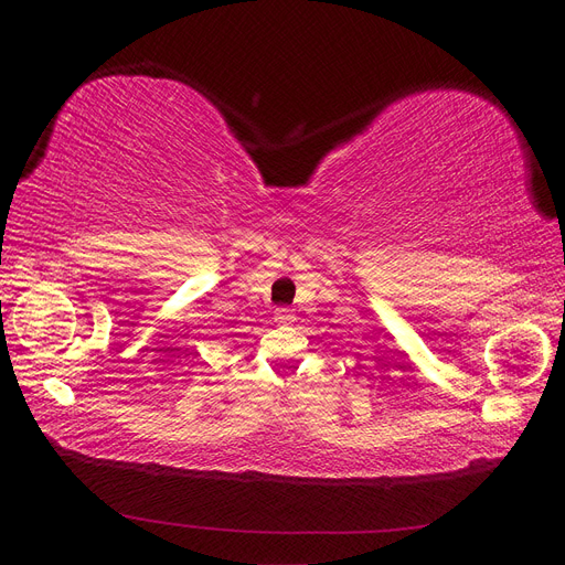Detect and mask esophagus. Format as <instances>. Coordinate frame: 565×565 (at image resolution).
<instances>
[{
	"label": "esophagus",
	"instance_id": "34e87169",
	"mask_svg": "<svg viewBox=\"0 0 565 565\" xmlns=\"http://www.w3.org/2000/svg\"><path fill=\"white\" fill-rule=\"evenodd\" d=\"M276 322H280V324L295 322V313L289 311V309H276Z\"/></svg>",
	"mask_w": 565,
	"mask_h": 565
}]
</instances>
